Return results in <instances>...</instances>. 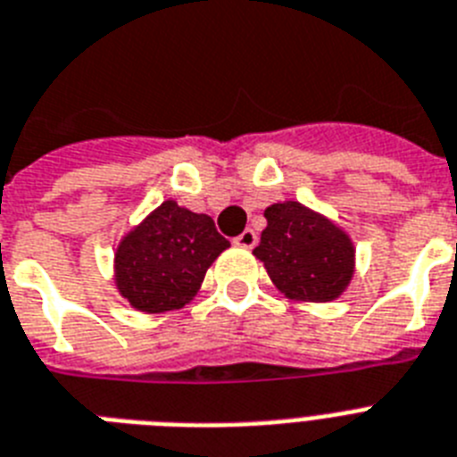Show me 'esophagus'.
Segmentation results:
<instances>
[{
	"mask_svg": "<svg viewBox=\"0 0 457 457\" xmlns=\"http://www.w3.org/2000/svg\"><path fill=\"white\" fill-rule=\"evenodd\" d=\"M235 244L241 248H253L258 244V235H255L253 229H244L239 237H235Z\"/></svg>",
	"mask_w": 457,
	"mask_h": 457,
	"instance_id": "obj_1",
	"label": "esophagus"
}]
</instances>
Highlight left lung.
Returning <instances> with one entry per match:
<instances>
[{
	"label": "left lung",
	"mask_w": 457,
	"mask_h": 457,
	"mask_svg": "<svg viewBox=\"0 0 457 457\" xmlns=\"http://www.w3.org/2000/svg\"><path fill=\"white\" fill-rule=\"evenodd\" d=\"M265 218L267 228L253 253L265 262L277 288L295 300L337 298L354 272L350 237L298 202L272 204Z\"/></svg>",
	"instance_id": "8db88e82"
}]
</instances>
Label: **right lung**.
<instances>
[{"mask_svg": "<svg viewBox=\"0 0 457 457\" xmlns=\"http://www.w3.org/2000/svg\"><path fill=\"white\" fill-rule=\"evenodd\" d=\"M228 246L209 216L164 202L117 248V287L140 312L178 310L195 298L209 265Z\"/></svg>", "mask_w": 457, "mask_h": 457, "instance_id": "add662e5", "label": "right lung"}]
</instances>
